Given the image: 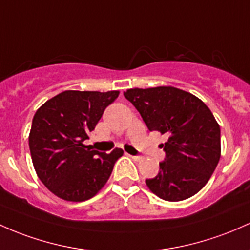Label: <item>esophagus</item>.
<instances>
[{"instance_id": "esophagus-1", "label": "esophagus", "mask_w": 250, "mask_h": 250, "mask_svg": "<svg viewBox=\"0 0 250 250\" xmlns=\"http://www.w3.org/2000/svg\"><path fill=\"white\" fill-rule=\"evenodd\" d=\"M134 161H141L142 160V156H136V155H129Z\"/></svg>"}]
</instances>
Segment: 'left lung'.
<instances>
[{
    "label": "left lung",
    "mask_w": 250,
    "mask_h": 250,
    "mask_svg": "<svg viewBox=\"0 0 250 250\" xmlns=\"http://www.w3.org/2000/svg\"><path fill=\"white\" fill-rule=\"evenodd\" d=\"M125 97L140 112L148 129L168 136L165 161L146 184L159 198L179 202L209 182L221 158V129L203 101L173 86L128 89Z\"/></svg>",
    "instance_id": "1"
}]
</instances>
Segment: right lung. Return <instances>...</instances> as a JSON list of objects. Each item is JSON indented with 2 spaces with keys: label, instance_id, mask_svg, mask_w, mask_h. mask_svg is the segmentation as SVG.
Listing matches in <instances>:
<instances>
[{
  "label": "right lung",
  "instance_id": "add662e5",
  "mask_svg": "<svg viewBox=\"0 0 250 250\" xmlns=\"http://www.w3.org/2000/svg\"><path fill=\"white\" fill-rule=\"evenodd\" d=\"M119 95L120 91L66 90L35 112L28 138L33 166L41 183L59 198L87 201L108 182L123 150L98 153L85 149L83 141Z\"/></svg>",
  "mask_w": 250,
  "mask_h": 250
}]
</instances>
